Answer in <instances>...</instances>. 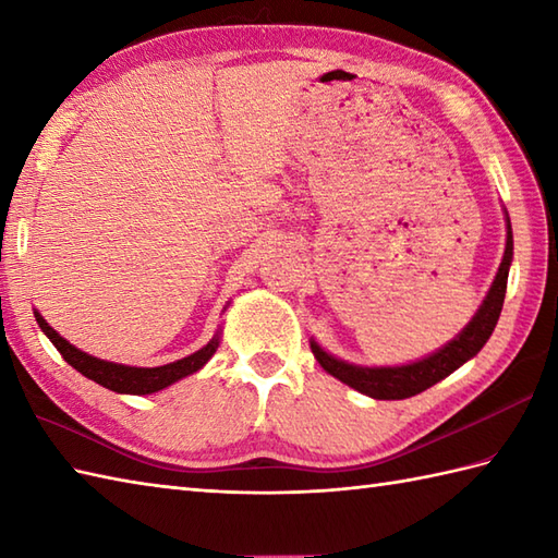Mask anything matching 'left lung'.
<instances>
[{
    "label": "left lung",
    "mask_w": 558,
    "mask_h": 558,
    "mask_svg": "<svg viewBox=\"0 0 558 558\" xmlns=\"http://www.w3.org/2000/svg\"><path fill=\"white\" fill-rule=\"evenodd\" d=\"M511 264H513V230H511V218H508L506 213V252H504L499 270H496V278L492 282L487 298L482 300L480 310L470 318V324L462 328L453 340L446 342L444 348H438L436 352L426 354V357L410 364L362 366V364H352L336 357V354L324 350L312 338L310 345H312L314 357L330 376H336L338 381L348 384L350 388L360 390V393L369 396L374 400H402V398L417 396L422 390L441 381V378H446L448 374L460 369L462 364L470 362L484 345H487V340L496 328V322H499L501 316Z\"/></svg>",
    "instance_id": "8db88e82"
}]
</instances>
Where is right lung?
I'll return each instance as SVG.
<instances>
[{
	"label": "right lung",
	"instance_id": "1",
	"mask_svg": "<svg viewBox=\"0 0 558 558\" xmlns=\"http://www.w3.org/2000/svg\"><path fill=\"white\" fill-rule=\"evenodd\" d=\"M225 310H228V304H225ZM33 314H35V322H38V326L43 328V333L50 338V342L59 350V354H62V357L71 366H74L76 372L90 378V381L100 384L102 388H110V390H114V393H126V396L158 393V390L182 381L184 376H192L198 369H204L208 360L216 354V350L220 345V333H222V330L218 328V333L213 336L204 348L196 350L194 354H189V357L177 360V362L162 364V366H129V364H120V362L93 357V354L78 350L76 345H71L66 338L59 336L57 330L45 322L38 310H35Z\"/></svg>",
	"mask_w": 558,
	"mask_h": 558
}]
</instances>
